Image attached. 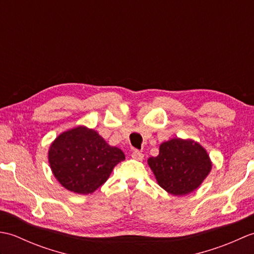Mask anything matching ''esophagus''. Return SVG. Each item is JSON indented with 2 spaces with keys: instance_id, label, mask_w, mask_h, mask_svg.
<instances>
[{
  "instance_id": "obj_1",
  "label": "esophagus",
  "mask_w": 254,
  "mask_h": 254,
  "mask_svg": "<svg viewBox=\"0 0 254 254\" xmlns=\"http://www.w3.org/2000/svg\"><path fill=\"white\" fill-rule=\"evenodd\" d=\"M132 158H134L135 160H143L144 155L141 152H138V150H134L132 153Z\"/></svg>"
}]
</instances>
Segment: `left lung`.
Segmentation results:
<instances>
[{
    "instance_id": "obj_1",
    "label": "left lung",
    "mask_w": 254,
    "mask_h": 254,
    "mask_svg": "<svg viewBox=\"0 0 254 254\" xmlns=\"http://www.w3.org/2000/svg\"><path fill=\"white\" fill-rule=\"evenodd\" d=\"M165 191L183 196L195 191L212 170V160L201 144L191 138L175 137L159 145V154L147 160Z\"/></svg>"
}]
</instances>
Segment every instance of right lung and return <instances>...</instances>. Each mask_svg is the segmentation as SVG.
I'll return each instance as SVG.
<instances>
[{
	"instance_id": "obj_1",
	"label": "right lung",
	"mask_w": 254,
	"mask_h": 254,
	"mask_svg": "<svg viewBox=\"0 0 254 254\" xmlns=\"http://www.w3.org/2000/svg\"><path fill=\"white\" fill-rule=\"evenodd\" d=\"M126 159L94 128L78 126L59 134L48 150L53 176L66 190L94 193L110 177L113 168Z\"/></svg>"
}]
</instances>
